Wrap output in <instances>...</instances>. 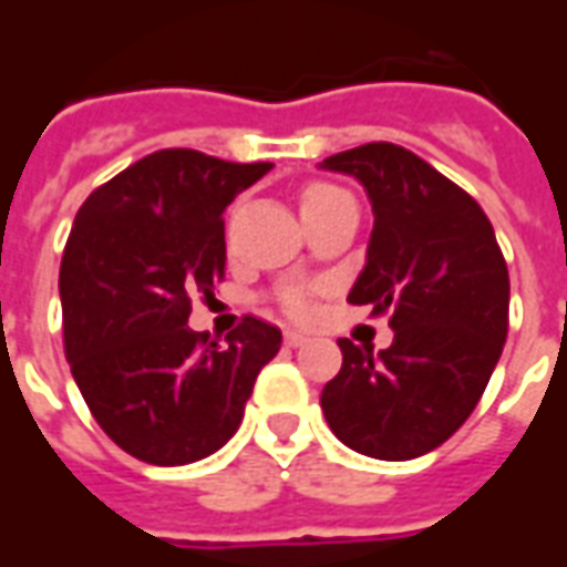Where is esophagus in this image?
<instances>
[{"label":"esophagus","mask_w":567,"mask_h":567,"mask_svg":"<svg viewBox=\"0 0 567 567\" xmlns=\"http://www.w3.org/2000/svg\"><path fill=\"white\" fill-rule=\"evenodd\" d=\"M309 340L303 337V333L297 331H285V346H291V349H297V346H307Z\"/></svg>","instance_id":"obj_1"}]
</instances>
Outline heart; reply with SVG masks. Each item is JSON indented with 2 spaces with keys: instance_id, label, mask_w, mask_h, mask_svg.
Listing matches in <instances>:
<instances>
[{
  "instance_id": "heart-1",
  "label": "heart",
  "mask_w": 567,
  "mask_h": 567,
  "mask_svg": "<svg viewBox=\"0 0 567 567\" xmlns=\"http://www.w3.org/2000/svg\"><path fill=\"white\" fill-rule=\"evenodd\" d=\"M337 194H343V190H337L331 185H312L303 194V206H312V203H319V199H328V197H337ZM285 309L291 312V316H307L309 312V300L303 291H288L285 295Z\"/></svg>"
}]
</instances>
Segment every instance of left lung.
Masks as SVG:
<instances>
[{
    "label": "left lung",
    "mask_w": 567,
    "mask_h": 567,
    "mask_svg": "<svg viewBox=\"0 0 567 567\" xmlns=\"http://www.w3.org/2000/svg\"><path fill=\"white\" fill-rule=\"evenodd\" d=\"M321 169L352 175L373 209L368 260L349 303L389 312L394 340H340L343 368L321 392L349 450L406 462L450 440L498 364L511 276L486 212L431 163L392 142L340 151Z\"/></svg>",
    "instance_id": "obj_1"
}]
</instances>
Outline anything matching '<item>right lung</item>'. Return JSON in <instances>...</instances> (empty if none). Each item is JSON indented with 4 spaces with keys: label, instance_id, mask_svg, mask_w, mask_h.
Listing matches in <instances>:
<instances>
[{
    "label": "right lung",
    "instance_id": "obj_1",
    "mask_svg": "<svg viewBox=\"0 0 567 567\" xmlns=\"http://www.w3.org/2000/svg\"><path fill=\"white\" fill-rule=\"evenodd\" d=\"M270 169L163 148L75 215L60 264L69 368L100 427L140 462L173 467L221 450L282 346L255 316L227 346L187 328L190 297L224 276V209Z\"/></svg>",
    "mask_w": 567,
    "mask_h": 567
}]
</instances>
